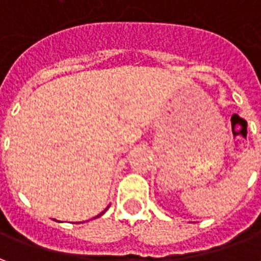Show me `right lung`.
<instances>
[{"instance_id":"add662e5","label":"right lung","mask_w":261,"mask_h":261,"mask_svg":"<svg viewBox=\"0 0 261 261\" xmlns=\"http://www.w3.org/2000/svg\"><path fill=\"white\" fill-rule=\"evenodd\" d=\"M108 208H109V207H108ZM108 208H106V210H108ZM106 210H105V211H106ZM105 211H103V213L99 214V215H97V217H100V215H102V214H105ZM97 217H96V218H97Z\"/></svg>"}]
</instances>
